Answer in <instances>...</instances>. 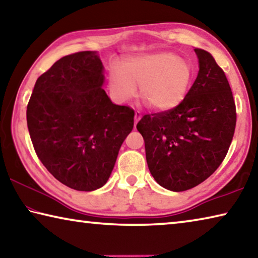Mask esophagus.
<instances>
[{"label":"esophagus","instance_id":"obj_1","mask_svg":"<svg viewBox=\"0 0 258 258\" xmlns=\"http://www.w3.org/2000/svg\"><path fill=\"white\" fill-rule=\"evenodd\" d=\"M141 119V113H140L139 111H135V117H134V125L137 126L138 121Z\"/></svg>","mask_w":258,"mask_h":258}]
</instances>
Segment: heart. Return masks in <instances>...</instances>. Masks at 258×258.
<instances>
[{
	"label": "heart",
	"mask_w": 258,
	"mask_h": 258,
	"mask_svg": "<svg viewBox=\"0 0 258 258\" xmlns=\"http://www.w3.org/2000/svg\"><path fill=\"white\" fill-rule=\"evenodd\" d=\"M192 67L173 52L135 55L113 68L109 77L111 93L119 101L139 97L156 110L164 111L180 103L189 90Z\"/></svg>",
	"instance_id": "1"
}]
</instances>
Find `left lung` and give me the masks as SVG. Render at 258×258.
I'll return each instance as SVG.
<instances>
[{
	"instance_id": "left-lung-1",
	"label": "left lung",
	"mask_w": 258,
	"mask_h": 258,
	"mask_svg": "<svg viewBox=\"0 0 258 258\" xmlns=\"http://www.w3.org/2000/svg\"><path fill=\"white\" fill-rule=\"evenodd\" d=\"M198 76L184 99L168 110L148 113L137 128L147 164L158 184L171 191L197 186L216 171L232 142L237 110L228 78L211 53L195 49Z\"/></svg>"
}]
</instances>
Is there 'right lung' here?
<instances>
[{
  "label": "right lung",
  "instance_id": "right-lung-1",
  "mask_svg": "<svg viewBox=\"0 0 258 258\" xmlns=\"http://www.w3.org/2000/svg\"><path fill=\"white\" fill-rule=\"evenodd\" d=\"M103 66L95 52L59 59L37 78L27 104L34 150L62 184L93 191L106 184L134 110L113 104L102 89Z\"/></svg>",
  "mask_w": 258,
  "mask_h": 258
}]
</instances>
